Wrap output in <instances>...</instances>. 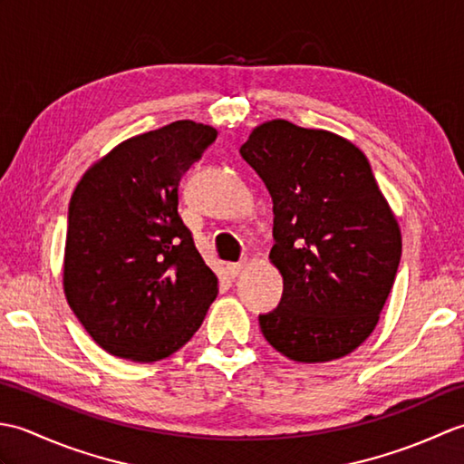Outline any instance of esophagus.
<instances>
[{"mask_svg": "<svg viewBox=\"0 0 464 464\" xmlns=\"http://www.w3.org/2000/svg\"><path fill=\"white\" fill-rule=\"evenodd\" d=\"M243 269H245V263H229L225 267V271H227V275H229V277H237V275L243 273Z\"/></svg>", "mask_w": 464, "mask_h": 464, "instance_id": "esophagus-1", "label": "esophagus"}]
</instances>
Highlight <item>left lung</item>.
Wrapping results in <instances>:
<instances>
[{"label": "left lung", "instance_id": "obj_1", "mask_svg": "<svg viewBox=\"0 0 464 464\" xmlns=\"http://www.w3.org/2000/svg\"><path fill=\"white\" fill-rule=\"evenodd\" d=\"M273 199L269 259L283 277L263 337L297 362L353 353L377 327L401 261V229L367 157L341 135L285 120L241 145Z\"/></svg>", "mask_w": 464, "mask_h": 464}]
</instances>
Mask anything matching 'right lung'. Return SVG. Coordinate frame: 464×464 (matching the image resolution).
Segmentation results:
<instances>
[{
    "instance_id": "obj_1",
    "label": "right lung",
    "mask_w": 464,
    "mask_h": 464,
    "mask_svg": "<svg viewBox=\"0 0 464 464\" xmlns=\"http://www.w3.org/2000/svg\"><path fill=\"white\" fill-rule=\"evenodd\" d=\"M217 137L173 121L120 143L85 171L69 201L63 291L113 357H169L201 327L217 277L177 213L179 181Z\"/></svg>"
}]
</instances>
